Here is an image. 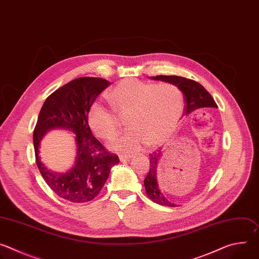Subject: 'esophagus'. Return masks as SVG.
Listing matches in <instances>:
<instances>
[{"mask_svg":"<svg viewBox=\"0 0 259 259\" xmlns=\"http://www.w3.org/2000/svg\"><path fill=\"white\" fill-rule=\"evenodd\" d=\"M119 159H120V161H121V162H127V161H130V160H131V157H130V156L121 155V156L119 157Z\"/></svg>","mask_w":259,"mask_h":259,"instance_id":"obj_1","label":"esophagus"}]
</instances>
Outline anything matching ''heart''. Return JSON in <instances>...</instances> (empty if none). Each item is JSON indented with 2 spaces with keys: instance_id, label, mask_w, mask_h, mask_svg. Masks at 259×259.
Segmentation results:
<instances>
[{
  "instance_id": "heart-1",
  "label": "heart",
  "mask_w": 259,
  "mask_h": 259,
  "mask_svg": "<svg viewBox=\"0 0 259 259\" xmlns=\"http://www.w3.org/2000/svg\"><path fill=\"white\" fill-rule=\"evenodd\" d=\"M106 97L115 112L127 115V133L117 138L110 150L121 154H134L142 145L157 146L165 142L176 129L183 114L184 100L174 85L146 83L126 79L110 89ZM88 125L100 139L112 140L119 131L116 115L99 103L88 112Z\"/></svg>"
}]
</instances>
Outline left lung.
Instances as JSON below:
<instances>
[{
  "label": "left lung",
  "instance_id": "8db88e82",
  "mask_svg": "<svg viewBox=\"0 0 259 259\" xmlns=\"http://www.w3.org/2000/svg\"><path fill=\"white\" fill-rule=\"evenodd\" d=\"M152 80H159L163 82L170 83L176 86L183 94L186 100V107H184V115L191 116L199 108L203 107H217L214 99L209 94V92L199 83L178 76H157L151 77ZM158 151V150H157ZM162 155L160 151L154 152L150 155L151 168L149 174L146 175L143 183L145 187V192L153 202L168 207H175L176 205L168 200L164 192L159 187L158 182V166Z\"/></svg>",
  "mask_w": 259,
  "mask_h": 259
}]
</instances>
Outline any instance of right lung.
Returning <instances> with one entry per match:
<instances>
[{
  "mask_svg": "<svg viewBox=\"0 0 259 259\" xmlns=\"http://www.w3.org/2000/svg\"><path fill=\"white\" fill-rule=\"evenodd\" d=\"M110 83L100 78L83 77L58 88L45 100L33 130L35 162L50 189L60 198L85 203L93 200L103 188L110 169L120 160L109 154L91 132L88 112L96 97ZM53 128L75 134L77 153L72 169L64 174L49 170L40 161V140Z\"/></svg>",
  "mask_w": 259,
  "mask_h": 259,
  "instance_id": "add662e5",
  "label": "right lung"
}]
</instances>
